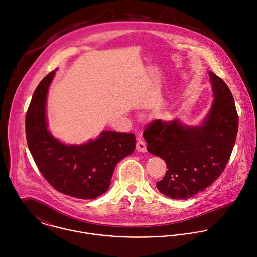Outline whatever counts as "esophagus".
Here are the masks:
<instances>
[{"label": "esophagus", "mask_w": 257, "mask_h": 257, "mask_svg": "<svg viewBox=\"0 0 257 257\" xmlns=\"http://www.w3.org/2000/svg\"><path fill=\"white\" fill-rule=\"evenodd\" d=\"M136 148H137V150H138L139 152H141V153H144V152H146V150H147L146 143H145L142 139H138V140H137Z\"/></svg>", "instance_id": "34e87169"}]
</instances>
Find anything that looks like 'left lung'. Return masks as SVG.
Returning <instances> with one entry per match:
<instances>
[{
	"label": "left lung",
	"mask_w": 257,
	"mask_h": 257,
	"mask_svg": "<svg viewBox=\"0 0 257 257\" xmlns=\"http://www.w3.org/2000/svg\"><path fill=\"white\" fill-rule=\"evenodd\" d=\"M214 100L200 126L178 119L150 122L144 131L147 150L163 159L168 171L158 189L172 199H186L204 190L223 172L238 132V114L227 85L209 72Z\"/></svg>",
	"instance_id": "1"
}]
</instances>
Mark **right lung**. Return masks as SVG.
Segmentation results:
<instances>
[{"label": "right lung", "mask_w": 257, "mask_h": 257, "mask_svg": "<svg viewBox=\"0 0 257 257\" xmlns=\"http://www.w3.org/2000/svg\"><path fill=\"white\" fill-rule=\"evenodd\" d=\"M55 71L34 91L26 115L29 150L42 175L59 192L80 199H93L104 193L115 166L133 154L136 137L130 133L102 132L82 146H66L47 128L46 99Z\"/></svg>", "instance_id": "right-lung-1"}]
</instances>
